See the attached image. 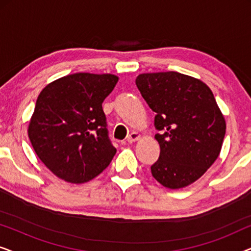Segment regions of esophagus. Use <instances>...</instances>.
Masks as SVG:
<instances>
[{
  "mask_svg": "<svg viewBox=\"0 0 251 251\" xmlns=\"http://www.w3.org/2000/svg\"><path fill=\"white\" fill-rule=\"evenodd\" d=\"M140 137H142V136H140V133H138V132H131L128 136V138H126V142H128L129 144H132V143L137 142V140H139Z\"/></svg>",
  "mask_w": 251,
  "mask_h": 251,
  "instance_id": "34e87169",
  "label": "esophagus"
}]
</instances>
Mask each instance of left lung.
<instances>
[{"mask_svg": "<svg viewBox=\"0 0 251 251\" xmlns=\"http://www.w3.org/2000/svg\"><path fill=\"white\" fill-rule=\"evenodd\" d=\"M136 85L155 112L160 157L152 176L170 190L193 184L221 153L226 122L204 82L178 72L143 73Z\"/></svg>", "mask_w": 251, "mask_h": 251, "instance_id": "8db88e82", "label": "left lung"}]
</instances>
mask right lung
Segmentation results:
<instances>
[{
	"mask_svg": "<svg viewBox=\"0 0 251 251\" xmlns=\"http://www.w3.org/2000/svg\"><path fill=\"white\" fill-rule=\"evenodd\" d=\"M118 81L114 74L74 73L40 92L27 131L36 155L60 179L87 183L111 163L116 150L101 105Z\"/></svg>",
	"mask_w": 251,
	"mask_h": 251,
	"instance_id": "add662e5",
	"label": "right lung"
}]
</instances>
